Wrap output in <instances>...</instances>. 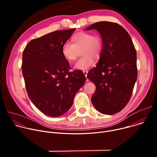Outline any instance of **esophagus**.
Returning a JSON list of instances; mask_svg holds the SVG:
<instances>
[{
	"label": "esophagus",
	"instance_id": "obj_1",
	"mask_svg": "<svg viewBox=\"0 0 157 157\" xmlns=\"http://www.w3.org/2000/svg\"><path fill=\"white\" fill-rule=\"evenodd\" d=\"M83 73L84 75V76H86V78H87V71H84ZM87 81H88V79H87Z\"/></svg>",
	"mask_w": 157,
	"mask_h": 157
}]
</instances>
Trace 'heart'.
Masks as SVG:
<instances>
[{
  "instance_id": "b5f03b06",
  "label": "heart",
  "mask_w": 157,
  "mask_h": 157,
  "mask_svg": "<svg viewBox=\"0 0 157 157\" xmlns=\"http://www.w3.org/2000/svg\"><path fill=\"white\" fill-rule=\"evenodd\" d=\"M72 43L66 41L61 47L64 58L70 63L75 61L79 52L82 56L75 64V68L86 70L93 64L94 58L98 59L101 54L103 43L101 37L89 32H79L72 38Z\"/></svg>"
}]
</instances>
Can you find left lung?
Segmentation results:
<instances>
[{"instance_id":"8db88e82","label":"left lung","mask_w":157,"mask_h":157,"mask_svg":"<svg viewBox=\"0 0 157 157\" xmlns=\"http://www.w3.org/2000/svg\"><path fill=\"white\" fill-rule=\"evenodd\" d=\"M101 35L103 48L96 67L87 73L96 86L91 101L99 113L112 115L128 102L137 78V53L128 32L117 23L99 21L86 28Z\"/></svg>"}]
</instances>
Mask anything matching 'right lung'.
Here are the masks:
<instances>
[{
	"instance_id": "right-lung-1",
	"label": "right lung",
	"mask_w": 157,
	"mask_h": 157,
	"mask_svg": "<svg viewBox=\"0 0 157 157\" xmlns=\"http://www.w3.org/2000/svg\"><path fill=\"white\" fill-rule=\"evenodd\" d=\"M75 30H56L33 39L24 50L21 69L27 91L44 115L55 117L66 113L85 83L81 71H69V62L61 53Z\"/></svg>"
}]
</instances>
